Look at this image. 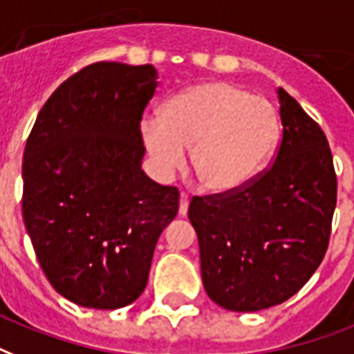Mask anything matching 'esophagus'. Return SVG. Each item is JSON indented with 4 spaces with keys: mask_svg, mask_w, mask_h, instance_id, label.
Here are the masks:
<instances>
[{
    "mask_svg": "<svg viewBox=\"0 0 354 354\" xmlns=\"http://www.w3.org/2000/svg\"><path fill=\"white\" fill-rule=\"evenodd\" d=\"M188 205H190V197L186 196V194H180L179 197V214L186 216L188 212Z\"/></svg>",
    "mask_w": 354,
    "mask_h": 354,
    "instance_id": "esophagus-1",
    "label": "esophagus"
}]
</instances>
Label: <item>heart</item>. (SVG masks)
<instances>
[{
	"label": "heart",
	"mask_w": 354,
	"mask_h": 354,
	"mask_svg": "<svg viewBox=\"0 0 354 354\" xmlns=\"http://www.w3.org/2000/svg\"><path fill=\"white\" fill-rule=\"evenodd\" d=\"M279 122L273 106L223 81L192 84L171 95L162 116H144L140 136L160 177L185 164L203 190L231 194L259 174L275 146Z\"/></svg>",
	"instance_id": "obj_1"
}]
</instances>
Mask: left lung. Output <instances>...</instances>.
<instances>
[{
	"label": "left lung",
	"mask_w": 354,
	"mask_h": 354,
	"mask_svg": "<svg viewBox=\"0 0 354 354\" xmlns=\"http://www.w3.org/2000/svg\"><path fill=\"white\" fill-rule=\"evenodd\" d=\"M277 95L282 140L273 164L240 190L194 197L188 207L203 286L232 312L264 310L297 294L330 238L336 174L327 136L286 90Z\"/></svg>",
	"instance_id": "1"
}]
</instances>
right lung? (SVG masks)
I'll use <instances>...</instances> for the list:
<instances>
[{
	"label": "right lung",
	"mask_w": 354,
	"mask_h": 354,
	"mask_svg": "<svg viewBox=\"0 0 354 354\" xmlns=\"http://www.w3.org/2000/svg\"><path fill=\"white\" fill-rule=\"evenodd\" d=\"M151 64L95 62L38 112L24 153V223L57 292L86 308L131 305L179 210V190L151 180L140 122L158 86Z\"/></svg>",
	"instance_id": "1"
}]
</instances>
